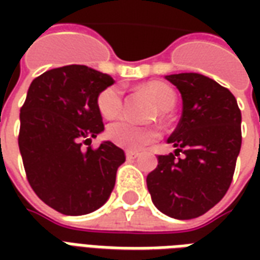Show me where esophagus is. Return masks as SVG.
Returning a JSON list of instances; mask_svg holds the SVG:
<instances>
[{"mask_svg": "<svg viewBox=\"0 0 260 260\" xmlns=\"http://www.w3.org/2000/svg\"><path fill=\"white\" fill-rule=\"evenodd\" d=\"M125 156H126V160H135L138 157V153L128 150V152H125Z\"/></svg>", "mask_w": 260, "mask_h": 260, "instance_id": "1", "label": "esophagus"}]
</instances>
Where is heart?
<instances>
[{
	"label": "heart",
	"instance_id": "1",
	"mask_svg": "<svg viewBox=\"0 0 260 260\" xmlns=\"http://www.w3.org/2000/svg\"><path fill=\"white\" fill-rule=\"evenodd\" d=\"M142 90L152 97L157 104L158 118L164 119L171 108L174 107V90L161 82H149L142 86ZM97 107L104 118L111 119L117 117L124 108V94L118 86H110L97 97ZM157 117V114L154 115ZM107 136L111 141L129 150H139L152 143L160 136V132L153 125H138L129 119L122 118L115 121L107 128Z\"/></svg>",
	"mask_w": 260,
	"mask_h": 260
}]
</instances>
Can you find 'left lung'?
<instances>
[{
  "label": "left lung",
  "instance_id": "8db88e82",
  "mask_svg": "<svg viewBox=\"0 0 260 260\" xmlns=\"http://www.w3.org/2000/svg\"><path fill=\"white\" fill-rule=\"evenodd\" d=\"M166 79L180 90L182 115L167 139L175 152L158 156L147 189L160 212L189 220L210 210L229 191L242 142L241 111L234 94L205 75Z\"/></svg>",
  "mask_w": 260,
  "mask_h": 260
}]
</instances>
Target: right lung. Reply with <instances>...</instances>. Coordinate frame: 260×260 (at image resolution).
<instances>
[{"label":"right lung","mask_w":260,"mask_h":260,"mask_svg":"<svg viewBox=\"0 0 260 260\" xmlns=\"http://www.w3.org/2000/svg\"><path fill=\"white\" fill-rule=\"evenodd\" d=\"M113 83L110 75L86 65L50 69L33 79L20 108L18 143L27 181L62 214L80 216L103 206L125 161L124 150L111 142L90 146L104 131L97 97Z\"/></svg>","instance_id":"obj_1"}]
</instances>
